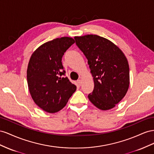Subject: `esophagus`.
<instances>
[{
  "mask_svg": "<svg viewBox=\"0 0 154 154\" xmlns=\"http://www.w3.org/2000/svg\"><path fill=\"white\" fill-rule=\"evenodd\" d=\"M77 83L79 84V85H81V84H82V81H81V79L77 80Z\"/></svg>",
  "mask_w": 154,
  "mask_h": 154,
  "instance_id": "obj_1",
  "label": "esophagus"
}]
</instances>
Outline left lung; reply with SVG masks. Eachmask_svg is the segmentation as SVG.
<instances>
[{
	"label": "left lung",
	"instance_id": "obj_1",
	"mask_svg": "<svg viewBox=\"0 0 154 154\" xmlns=\"http://www.w3.org/2000/svg\"><path fill=\"white\" fill-rule=\"evenodd\" d=\"M94 77V88L88 95L92 104L102 110L116 106L125 96L130 85L128 60L119 48L97 35L75 37Z\"/></svg>",
	"mask_w": 154,
	"mask_h": 154
}]
</instances>
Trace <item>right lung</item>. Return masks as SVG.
I'll use <instances>...</instances> for the list:
<instances>
[{
  "mask_svg": "<svg viewBox=\"0 0 154 154\" xmlns=\"http://www.w3.org/2000/svg\"><path fill=\"white\" fill-rule=\"evenodd\" d=\"M75 43L63 37L39 46L32 55L27 69V81L34 102L44 111L55 113L66 105L77 87L65 76L62 57Z\"/></svg>",
  "mask_w": 154,
  "mask_h": 154,
  "instance_id": "obj_1",
  "label": "right lung"
}]
</instances>
